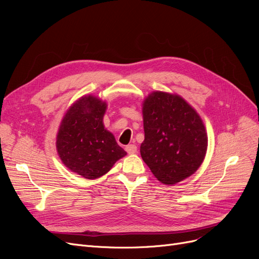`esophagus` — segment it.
Wrapping results in <instances>:
<instances>
[{"label": "esophagus", "instance_id": "obj_1", "mask_svg": "<svg viewBox=\"0 0 259 259\" xmlns=\"http://www.w3.org/2000/svg\"><path fill=\"white\" fill-rule=\"evenodd\" d=\"M125 150H126L128 154H134L137 152V147L135 145H128L125 147Z\"/></svg>", "mask_w": 259, "mask_h": 259}]
</instances>
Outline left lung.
I'll return each instance as SVG.
<instances>
[{
	"label": "left lung",
	"instance_id": "left-lung-1",
	"mask_svg": "<svg viewBox=\"0 0 259 259\" xmlns=\"http://www.w3.org/2000/svg\"><path fill=\"white\" fill-rule=\"evenodd\" d=\"M145 139L140 154L155 178L173 186L204 161L207 133L195 109L177 94L154 91L143 101Z\"/></svg>",
	"mask_w": 259,
	"mask_h": 259
}]
</instances>
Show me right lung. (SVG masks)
Returning a JSON list of instances; mask_svg holds the SVG:
<instances>
[{
	"instance_id": "right-lung-1",
	"label": "right lung",
	"mask_w": 259,
	"mask_h": 259,
	"mask_svg": "<svg viewBox=\"0 0 259 259\" xmlns=\"http://www.w3.org/2000/svg\"><path fill=\"white\" fill-rule=\"evenodd\" d=\"M107 103L84 95L68 108L56 135L57 153L64 165L86 179L107 174L126 155L111 132L105 128Z\"/></svg>"
}]
</instances>
